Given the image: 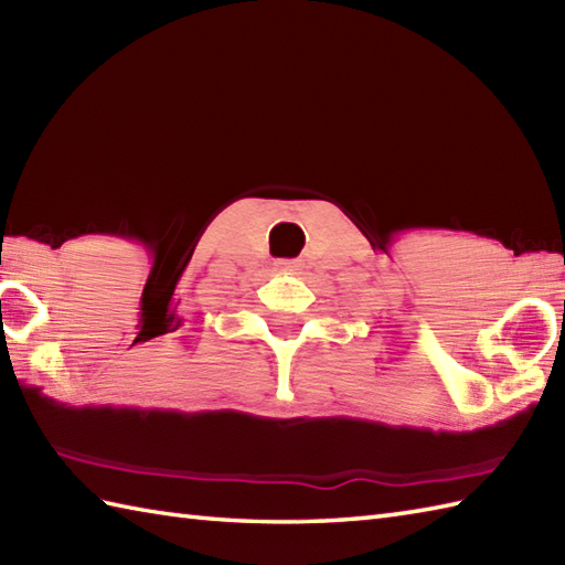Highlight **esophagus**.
Here are the masks:
<instances>
[{
	"instance_id": "obj_1",
	"label": "esophagus",
	"mask_w": 565,
	"mask_h": 565,
	"mask_svg": "<svg viewBox=\"0 0 565 565\" xmlns=\"http://www.w3.org/2000/svg\"><path fill=\"white\" fill-rule=\"evenodd\" d=\"M279 269H281V271H296V269H298V262H291V259L279 262Z\"/></svg>"
}]
</instances>
